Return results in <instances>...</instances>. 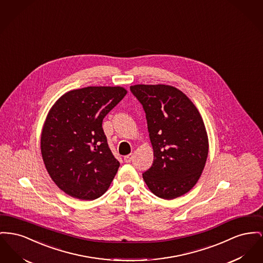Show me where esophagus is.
<instances>
[{
    "label": "esophagus",
    "instance_id": "obj_1",
    "mask_svg": "<svg viewBox=\"0 0 263 263\" xmlns=\"http://www.w3.org/2000/svg\"><path fill=\"white\" fill-rule=\"evenodd\" d=\"M123 160L124 162H126V163H130L133 160V155L130 154L124 156Z\"/></svg>",
    "mask_w": 263,
    "mask_h": 263
}]
</instances>
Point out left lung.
<instances>
[{
	"label": "left lung",
	"mask_w": 263,
	"mask_h": 263,
	"mask_svg": "<svg viewBox=\"0 0 263 263\" xmlns=\"http://www.w3.org/2000/svg\"><path fill=\"white\" fill-rule=\"evenodd\" d=\"M131 92L146 113L154 150L152 167L143 174L157 197L173 200L197 184L209 154V139L199 110L178 88L136 84Z\"/></svg>",
	"instance_id": "1"
}]
</instances>
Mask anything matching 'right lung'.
<instances>
[{"label":"right lung","mask_w":263,"mask_h":263,"mask_svg":"<svg viewBox=\"0 0 263 263\" xmlns=\"http://www.w3.org/2000/svg\"><path fill=\"white\" fill-rule=\"evenodd\" d=\"M127 94L121 86H88L61 96L47 113L41 151L51 180L82 201L101 197L120 163L107 144L103 118Z\"/></svg>","instance_id":"add662e5"}]
</instances>
